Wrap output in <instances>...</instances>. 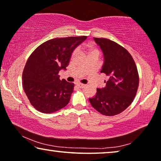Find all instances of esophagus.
I'll return each instance as SVG.
<instances>
[{"mask_svg": "<svg viewBox=\"0 0 161 161\" xmlns=\"http://www.w3.org/2000/svg\"><path fill=\"white\" fill-rule=\"evenodd\" d=\"M76 85H77V87H80V88H84L86 86L85 85H84V84H81V83L76 84Z\"/></svg>", "mask_w": 161, "mask_h": 161, "instance_id": "esophagus-1", "label": "esophagus"}]
</instances>
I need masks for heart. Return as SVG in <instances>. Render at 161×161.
<instances>
[{
	"mask_svg": "<svg viewBox=\"0 0 161 161\" xmlns=\"http://www.w3.org/2000/svg\"><path fill=\"white\" fill-rule=\"evenodd\" d=\"M88 50H89V53L90 54V53H95V52H98V53H99V51L98 50V49H97L96 48H95L93 46H90L89 47V49H88ZM76 53H77V51L74 50L73 54H72V56H73V57H74V56H75Z\"/></svg>",
	"mask_w": 161,
	"mask_h": 161,
	"instance_id": "obj_1",
	"label": "heart"
}]
</instances>
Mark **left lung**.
I'll use <instances>...</instances> for the list:
<instances>
[{
  "label": "left lung",
  "instance_id": "left-lung-1",
  "mask_svg": "<svg viewBox=\"0 0 161 161\" xmlns=\"http://www.w3.org/2000/svg\"><path fill=\"white\" fill-rule=\"evenodd\" d=\"M103 51L104 63L101 73L108 76L106 87L97 89L96 96L89 98L92 107L106 116H114L133 102L139 77L134 60L128 50L108 38H94Z\"/></svg>",
  "mask_w": 161,
  "mask_h": 161
}]
</instances>
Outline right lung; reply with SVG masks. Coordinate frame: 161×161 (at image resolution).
I'll return each instance as SVG.
<instances>
[{
	"label": "right lung",
	"mask_w": 161,
	"mask_h": 161,
	"mask_svg": "<svg viewBox=\"0 0 161 161\" xmlns=\"http://www.w3.org/2000/svg\"><path fill=\"white\" fill-rule=\"evenodd\" d=\"M87 36L55 38L38 46L28 58L22 72V87L36 109L50 114L69 103L74 84L60 80L73 51Z\"/></svg>",
	"instance_id": "add662e5"
}]
</instances>
